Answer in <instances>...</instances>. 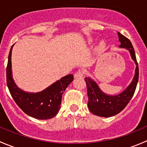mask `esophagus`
<instances>
[{"instance_id":"1","label":"esophagus","mask_w":147,"mask_h":147,"mask_svg":"<svg viewBox=\"0 0 147 147\" xmlns=\"http://www.w3.org/2000/svg\"><path fill=\"white\" fill-rule=\"evenodd\" d=\"M83 75H84V72H83L82 70H78L75 72V75H74V77H75V78H82Z\"/></svg>"}]
</instances>
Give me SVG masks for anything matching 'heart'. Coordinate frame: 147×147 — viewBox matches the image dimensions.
I'll return each mask as SVG.
<instances>
[{
  "label": "heart",
  "instance_id": "1",
  "mask_svg": "<svg viewBox=\"0 0 147 147\" xmlns=\"http://www.w3.org/2000/svg\"><path fill=\"white\" fill-rule=\"evenodd\" d=\"M92 40H90V42H92ZM105 43L104 42H100V44H99L98 47H97V50H100V51H102V50H103L104 49H105Z\"/></svg>",
  "mask_w": 147,
  "mask_h": 147
}]
</instances>
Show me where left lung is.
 <instances>
[{
    "mask_svg": "<svg viewBox=\"0 0 147 147\" xmlns=\"http://www.w3.org/2000/svg\"><path fill=\"white\" fill-rule=\"evenodd\" d=\"M119 40L121 42L119 47L126 48L129 51L131 57L136 64L135 75L129 85L121 93L117 95H108L100 89L97 84L90 78H85L87 88V103L89 109L94 115L104 117H109L117 115L127 106L133 97L139 80V67L132 44L129 40L118 32Z\"/></svg>",
    "mask_w": 147,
    "mask_h": 147,
    "instance_id": "1",
    "label": "left lung"
}]
</instances>
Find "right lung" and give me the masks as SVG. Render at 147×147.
<instances>
[{
  "mask_svg": "<svg viewBox=\"0 0 147 147\" xmlns=\"http://www.w3.org/2000/svg\"><path fill=\"white\" fill-rule=\"evenodd\" d=\"M13 45L10 48L6 68L7 86L12 97L18 106L32 117L38 119L54 117L60 110L62 95L73 80V75L63 77L40 92H26L17 87L12 77L11 53Z\"/></svg>",
  "mask_w": 147,
  "mask_h": 147,
  "instance_id": "right-lung-1",
  "label": "right lung"
}]
</instances>
